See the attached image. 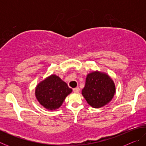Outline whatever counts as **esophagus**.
Listing matches in <instances>:
<instances>
[{"label":"esophagus","mask_w":146,"mask_h":146,"mask_svg":"<svg viewBox=\"0 0 146 146\" xmlns=\"http://www.w3.org/2000/svg\"><path fill=\"white\" fill-rule=\"evenodd\" d=\"M73 91L75 93H79V91H80V89H79L78 88H75L73 89Z\"/></svg>","instance_id":"34e87169"}]
</instances>
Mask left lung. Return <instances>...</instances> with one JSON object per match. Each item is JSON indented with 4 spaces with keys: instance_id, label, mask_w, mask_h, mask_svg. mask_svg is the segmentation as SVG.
<instances>
[{
    "instance_id": "obj_1",
    "label": "left lung",
    "mask_w": 146,
    "mask_h": 146,
    "mask_svg": "<svg viewBox=\"0 0 146 146\" xmlns=\"http://www.w3.org/2000/svg\"><path fill=\"white\" fill-rule=\"evenodd\" d=\"M115 92L113 79L107 73L97 70L87 75L82 95L91 107L100 108L111 101Z\"/></svg>"
}]
</instances>
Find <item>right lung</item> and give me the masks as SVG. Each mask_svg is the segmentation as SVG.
Wrapping results in <instances>:
<instances>
[{
	"instance_id": "1",
	"label": "right lung",
	"mask_w": 146,
	"mask_h": 146,
	"mask_svg": "<svg viewBox=\"0 0 146 146\" xmlns=\"http://www.w3.org/2000/svg\"><path fill=\"white\" fill-rule=\"evenodd\" d=\"M71 92L72 89L69 88L67 84L58 76L52 74L36 85L35 93L42 106L53 111L60 108Z\"/></svg>"
}]
</instances>
